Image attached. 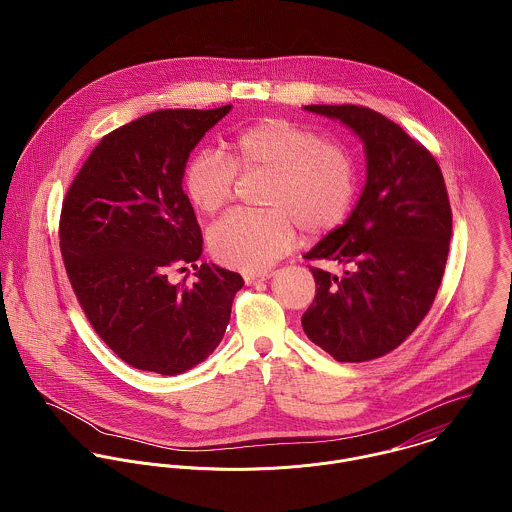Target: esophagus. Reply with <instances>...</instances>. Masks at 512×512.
I'll use <instances>...</instances> for the list:
<instances>
[{"label": "esophagus", "mask_w": 512, "mask_h": 512, "mask_svg": "<svg viewBox=\"0 0 512 512\" xmlns=\"http://www.w3.org/2000/svg\"><path fill=\"white\" fill-rule=\"evenodd\" d=\"M272 278V272H264V274H244V282L246 286H256L260 282H266Z\"/></svg>", "instance_id": "1"}]
</instances>
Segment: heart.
I'll list each match as a JSON object with an SVG mask.
<instances>
[{
  "mask_svg": "<svg viewBox=\"0 0 512 512\" xmlns=\"http://www.w3.org/2000/svg\"><path fill=\"white\" fill-rule=\"evenodd\" d=\"M230 157L215 149L195 153L185 169V191L205 215L224 209L238 171H266L272 181L264 205L272 211H234L209 232V246L220 264L242 270H268L293 246V222L307 234L339 226L355 199L357 177L349 151L325 142L317 132L284 118H266L236 132Z\"/></svg>",
  "mask_w": 512,
  "mask_h": 512,
  "instance_id": "obj_1",
  "label": "heart"
}]
</instances>
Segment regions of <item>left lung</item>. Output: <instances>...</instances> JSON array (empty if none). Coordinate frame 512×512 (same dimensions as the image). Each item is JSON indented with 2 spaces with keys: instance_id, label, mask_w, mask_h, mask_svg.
<instances>
[{
  "instance_id": "left-lung-1",
  "label": "left lung",
  "mask_w": 512,
  "mask_h": 512,
  "mask_svg": "<svg viewBox=\"0 0 512 512\" xmlns=\"http://www.w3.org/2000/svg\"><path fill=\"white\" fill-rule=\"evenodd\" d=\"M305 110L359 136L366 183L345 224L305 254L349 270L311 268L317 290L301 325L335 361H372L402 345L436 299L451 238L447 189L434 155L386 116L353 104Z\"/></svg>"
}]
</instances>
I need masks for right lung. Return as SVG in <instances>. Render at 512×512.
<instances>
[{"label":"right lung","mask_w":512,"mask_h":512,"mask_svg":"<svg viewBox=\"0 0 512 512\" xmlns=\"http://www.w3.org/2000/svg\"><path fill=\"white\" fill-rule=\"evenodd\" d=\"M232 104L157 110L100 140L63 201L61 254L76 299L100 339L128 365L165 376L219 347L236 272L195 262L203 234L183 193L187 159ZM193 263L198 282L173 287L166 272Z\"/></svg>","instance_id":"right-lung-1"}]
</instances>
